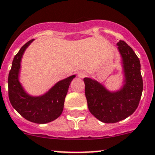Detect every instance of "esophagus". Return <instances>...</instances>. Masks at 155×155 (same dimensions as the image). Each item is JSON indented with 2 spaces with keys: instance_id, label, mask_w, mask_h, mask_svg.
<instances>
[{
  "instance_id": "obj_1",
  "label": "esophagus",
  "mask_w": 155,
  "mask_h": 155,
  "mask_svg": "<svg viewBox=\"0 0 155 155\" xmlns=\"http://www.w3.org/2000/svg\"><path fill=\"white\" fill-rule=\"evenodd\" d=\"M87 76V73L84 71H80L78 73V77L80 78H84V77Z\"/></svg>"
}]
</instances>
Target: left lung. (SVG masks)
<instances>
[{
	"label": "left lung",
	"mask_w": 155,
	"mask_h": 155,
	"mask_svg": "<svg viewBox=\"0 0 155 155\" xmlns=\"http://www.w3.org/2000/svg\"><path fill=\"white\" fill-rule=\"evenodd\" d=\"M121 58L123 84L110 91L102 83L84 78L85 96L91 113L104 123H116L131 115L142 94L143 80L139 58L124 41L117 43Z\"/></svg>",
	"instance_id": "obj_1"
}]
</instances>
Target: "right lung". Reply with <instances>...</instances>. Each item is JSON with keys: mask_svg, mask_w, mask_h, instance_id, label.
Wrapping results in <instances>:
<instances>
[{"mask_svg": "<svg viewBox=\"0 0 155 155\" xmlns=\"http://www.w3.org/2000/svg\"><path fill=\"white\" fill-rule=\"evenodd\" d=\"M33 41L32 39L27 42L14 58L8 76V95L11 105L23 117L36 124H46L62 114L69 85L76 75L59 81L41 95L28 94L21 84L19 77L23 55Z\"/></svg>", "mask_w": 155, "mask_h": 155, "instance_id": "obj_1", "label": "right lung"}]
</instances>
